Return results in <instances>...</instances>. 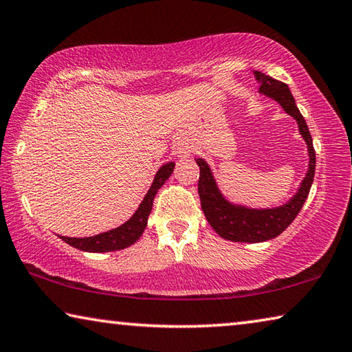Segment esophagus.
I'll list each match as a JSON object with an SVG mask.
<instances>
[{"label":"esophagus","instance_id":"obj_1","mask_svg":"<svg viewBox=\"0 0 352 352\" xmlns=\"http://www.w3.org/2000/svg\"><path fill=\"white\" fill-rule=\"evenodd\" d=\"M177 153L180 155V156H183V158H186V156H189V152H186V150H183V148H178Z\"/></svg>","mask_w":352,"mask_h":352}]
</instances>
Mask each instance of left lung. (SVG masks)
<instances>
[{"mask_svg": "<svg viewBox=\"0 0 352 352\" xmlns=\"http://www.w3.org/2000/svg\"><path fill=\"white\" fill-rule=\"evenodd\" d=\"M254 75L256 81L260 82V92L276 100L287 111V114L296 119L300 136L304 138L307 148H309V170H307V175L300 183L298 192L294 194V197H292L289 202L277 206V208L254 210L241 205H233L226 200L216 185V180L211 174L208 164L202 158H197L196 163L200 169L197 188L200 205H202L206 221L210 222V226L214 228V232L221 238L235 243H261L280 235L302 208L305 199L310 192L311 183H314L316 164L315 148L314 142H311L309 126H307L302 114L299 113L288 86L285 82L261 74V72H254Z\"/></svg>", "mask_w": 352, "mask_h": 352, "instance_id": "left-lung-1", "label": "left lung"}]
</instances>
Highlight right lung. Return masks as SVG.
<instances>
[{
	"mask_svg": "<svg viewBox=\"0 0 352 352\" xmlns=\"http://www.w3.org/2000/svg\"><path fill=\"white\" fill-rule=\"evenodd\" d=\"M175 163H167L160 167V170L156 172L153 178L152 186H150L148 192L146 197L139 205L136 213L133 214L130 219H128L125 224L120 227L113 228V230L100 233L96 236L89 238H70V236H59L63 241H65L70 246H74L80 250H85V252H111V250H120L125 249L131 244H135L141 235L146 230L147 227V219L150 211H152L153 206V199L158 192V189L164 185L167 178L170 177L172 172H174Z\"/></svg>",
	"mask_w": 352,
	"mask_h": 352,
	"instance_id": "add662e5",
	"label": "right lung"
}]
</instances>
